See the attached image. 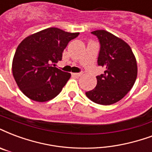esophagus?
Instances as JSON below:
<instances>
[{"instance_id": "1", "label": "esophagus", "mask_w": 152, "mask_h": 152, "mask_svg": "<svg viewBox=\"0 0 152 152\" xmlns=\"http://www.w3.org/2000/svg\"><path fill=\"white\" fill-rule=\"evenodd\" d=\"M72 76H77V77H79V76H81L83 75V72H79V73H72Z\"/></svg>"}]
</instances>
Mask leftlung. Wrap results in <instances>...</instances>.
Masks as SVG:
<instances>
[{
	"label": "left lung",
	"mask_w": 152,
	"mask_h": 152,
	"mask_svg": "<svg viewBox=\"0 0 152 152\" xmlns=\"http://www.w3.org/2000/svg\"><path fill=\"white\" fill-rule=\"evenodd\" d=\"M99 39L101 48L97 64L104 67L103 74L96 76L94 89L86 96L96 104L109 105L122 100L132 88L137 78L135 56L129 45L106 30L92 32Z\"/></svg>",
	"instance_id": "8db88e82"
}]
</instances>
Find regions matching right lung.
Returning a JSON list of instances; mask_svg holds the SVG:
<instances>
[{"mask_svg": "<svg viewBox=\"0 0 152 152\" xmlns=\"http://www.w3.org/2000/svg\"><path fill=\"white\" fill-rule=\"evenodd\" d=\"M79 34L50 27L21 42L13 56L12 72L20 90L28 98L48 102L61 92L71 74L53 65L61 60L67 43Z\"/></svg>", "mask_w": 152, "mask_h": 152, "instance_id": "1", "label": "right lung"}]
</instances>
